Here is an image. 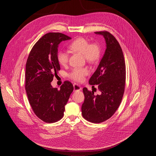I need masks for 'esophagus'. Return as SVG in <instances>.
I'll return each mask as SVG.
<instances>
[{"label": "esophagus", "instance_id": "1", "mask_svg": "<svg viewBox=\"0 0 156 156\" xmlns=\"http://www.w3.org/2000/svg\"><path fill=\"white\" fill-rule=\"evenodd\" d=\"M74 89L75 90H81L82 89V87H81L79 85L74 83Z\"/></svg>", "mask_w": 156, "mask_h": 156}]
</instances>
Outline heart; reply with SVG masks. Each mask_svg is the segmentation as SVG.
<instances>
[{"label": "heart", "instance_id": "obj_1", "mask_svg": "<svg viewBox=\"0 0 156 156\" xmlns=\"http://www.w3.org/2000/svg\"><path fill=\"white\" fill-rule=\"evenodd\" d=\"M71 50L74 52L82 54L85 59L89 62H95L99 59L101 56V47L97 43H90L83 37L77 38L69 45ZM57 58L59 64L65 66L68 62V52L61 50L57 54ZM89 69L87 68H75L69 74V76L77 82H82L85 76L89 74Z\"/></svg>", "mask_w": 156, "mask_h": 156}]
</instances>
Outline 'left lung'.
Here are the masks:
<instances>
[{"instance_id": "1", "label": "left lung", "mask_w": 156, "mask_h": 156, "mask_svg": "<svg viewBox=\"0 0 156 156\" xmlns=\"http://www.w3.org/2000/svg\"><path fill=\"white\" fill-rule=\"evenodd\" d=\"M95 33L102 35L106 43L104 56L89 81L90 85H98L101 94L95 95L93 90L83 88L85 99L81 110L84 119L99 123L111 118L121 103L125 88L126 66L122 48L115 37L107 31Z\"/></svg>"}]
</instances>
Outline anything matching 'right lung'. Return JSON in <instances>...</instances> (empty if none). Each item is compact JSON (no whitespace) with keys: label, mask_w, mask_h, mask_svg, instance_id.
<instances>
[{"label":"right lung","mask_w":156,"mask_h":156,"mask_svg":"<svg viewBox=\"0 0 156 156\" xmlns=\"http://www.w3.org/2000/svg\"><path fill=\"white\" fill-rule=\"evenodd\" d=\"M71 38L61 33L45 34L34 45L26 62L25 88L28 99L35 115L45 123H54L63 117L65 105L74 90L68 81L64 82L60 89L51 85L60 70L57 58L58 44Z\"/></svg>","instance_id":"add662e5"}]
</instances>
